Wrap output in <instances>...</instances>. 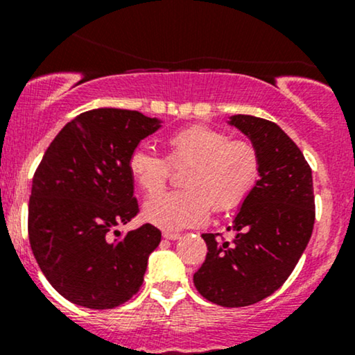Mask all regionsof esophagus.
Segmentation results:
<instances>
[{"label":"esophagus","mask_w":355,"mask_h":355,"mask_svg":"<svg viewBox=\"0 0 355 355\" xmlns=\"http://www.w3.org/2000/svg\"><path fill=\"white\" fill-rule=\"evenodd\" d=\"M165 240H178L180 239V234H172V232H164Z\"/></svg>","instance_id":"1"}]
</instances>
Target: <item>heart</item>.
Returning a JSON list of instances; mask_svg holds the SVG:
<instances>
[{
  "label": "heart",
  "instance_id": "b5f03b06",
  "mask_svg": "<svg viewBox=\"0 0 355 355\" xmlns=\"http://www.w3.org/2000/svg\"><path fill=\"white\" fill-rule=\"evenodd\" d=\"M168 158L150 146H137L128 170L145 193H158L172 175V165L193 164L185 177L187 190L155 195L144 215L158 229L177 232L200 227L210 211L235 209L248 197L260 173V157L248 141H232L227 133L207 125H191L166 140Z\"/></svg>",
  "mask_w": 355,
  "mask_h": 355
}]
</instances>
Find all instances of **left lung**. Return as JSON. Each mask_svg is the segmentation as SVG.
Here are the masks:
<instances>
[{"label": "left lung", "mask_w": 355, "mask_h": 355, "mask_svg": "<svg viewBox=\"0 0 355 355\" xmlns=\"http://www.w3.org/2000/svg\"><path fill=\"white\" fill-rule=\"evenodd\" d=\"M229 123L259 152V180L229 227L232 242L202 234L209 252L193 284L210 302L245 307L274 294L292 274L311 240L315 203L311 166L279 125L252 115H234Z\"/></svg>", "instance_id": "obj_1"}]
</instances>
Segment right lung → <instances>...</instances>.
I'll return each mask as SVG.
<instances>
[{
    "instance_id": "1",
    "label": "right lung",
    "mask_w": 355,
    "mask_h": 355,
    "mask_svg": "<svg viewBox=\"0 0 355 355\" xmlns=\"http://www.w3.org/2000/svg\"><path fill=\"white\" fill-rule=\"evenodd\" d=\"M133 110L96 108L73 118L44 152L33 177L28 235L56 292L87 309H113L137 294L162 232L145 223L108 235L138 214L130 153L160 128Z\"/></svg>"
}]
</instances>
